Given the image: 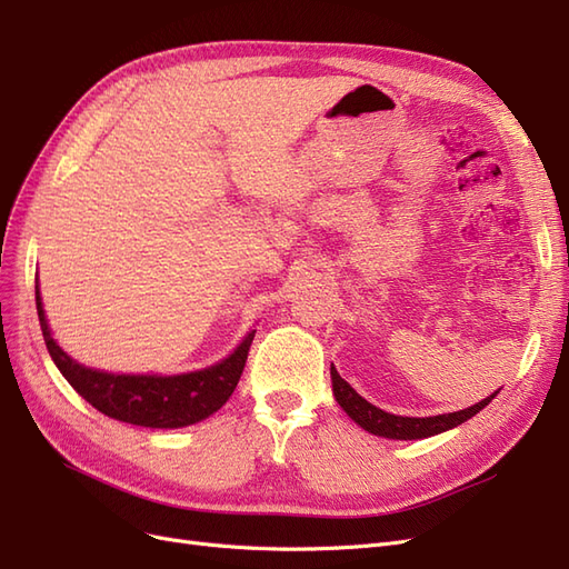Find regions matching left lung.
Here are the masks:
<instances>
[{"label": "left lung", "instance_id": "1", "mask_svg": "<svg viewBox=\"0 0 569 569\" xmlns=\"http://www.w3.org/2000/svg\"><path fill=\"white\" fill-rule=\"evenodd\" d=\"M330 375H332L335 399L343 410H347V416L363 429H368L370 435L387 437V439H425V437H435L439 432H446V429H451L465 420H470L472 416H477V412L485 406H489L493 396L498 393V391H493L491 396H487L485 401H479V403L465 408V410H458V412H446V416L401 418V416H391V412H385L377 406L368 403L363 396L353 391V387L347 380H341L335 366H332Z\"/></svg>", "mask_w": 569, "mask_h": 569}]
</instances>
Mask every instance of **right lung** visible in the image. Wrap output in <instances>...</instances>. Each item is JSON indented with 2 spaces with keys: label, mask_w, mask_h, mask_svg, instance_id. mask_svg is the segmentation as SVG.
Returning <instances> with one entry per match:
<instances>
[{
  "label": "right lung",
  "mask_w": 569,
  "mask_h": 569,
  "mask_svg": "<svg viewBox=\"0 0 569 569\" xmlns=\"http://www.w3.org/2000/svg\"><path fill=\"white\" fill-rule=\"evenodd\" d=\"M36 301L47 351L68 380V385L99 412H104V416L140 427H187L209 418L211 412L222 408V403L232 396L239 377H242L249 347L253 341V332H249L244 341L234 349V353L228 356L226 360H220L218 366L187 375L159 377L99 372L76 363L73 358H68L57 347V341L51 339L44 320L40 289H36Z\"/></svg>",
  "instance_id": "right-lung-1"
}]
</instances>
